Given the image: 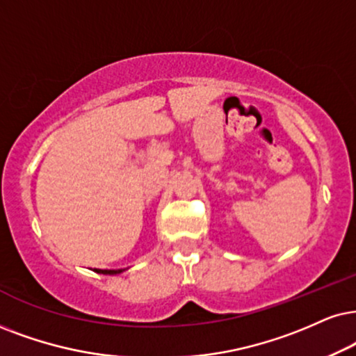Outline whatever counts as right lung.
Here are the masks:
<instances>
[{"instance_id": "1", "label": "right lung", "mask_w": 356, "mask_h": 356, "mask_svg": "<svg viewBox=\"0 0 356 356\" xmlns=\"http://www.w3.org/2000/svg\"><path fill=\"white\" fill-rule=\"evenodd\" d=\"M95 271L102 274H118L123 271V269H95Z\"/></svg>"}]
</instances>
